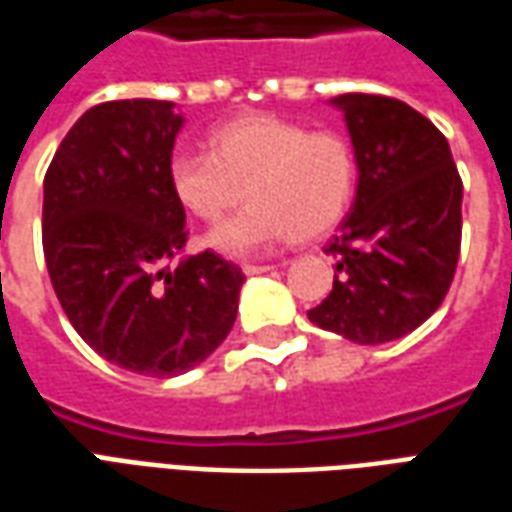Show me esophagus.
<instances>
[{"instance_id":"obj_1","label":"esophagus","mask_w":512,"mask_h":512,"mask_svg":"<svg viewBox=\"0 0 512 512\" xmlns=\"http://www.w3.org/2000/svg\"><path fill=\"white\" fill-rule=\"evenodd\" d=\"M244 274L246 277H255V274H266V271H271L274 266H268V263H244Z\"/></svg>"}]
</instances>
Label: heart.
Wrapping results in <instances>:
<instances>
[{
	"label": "heart",
	"mask_w": 512,
	"mask_h": 512,
	"mask_svg": "<svg viewBox=\"0 0 512 512\" xmlns=\"http://www.w3.org/2000/svg\"><path fill=\"white\" fill-rule=\"evenodd\" d=\"M208 145L211 153L172 156L169 186L202 222H219L246 189L249 205L208 235L222 255H263L285 238L312 241L343 219L354 197V145L337 131L249 115L213 128Z\"/></svg>",
	"instance_id": "1"
}]
</instances>
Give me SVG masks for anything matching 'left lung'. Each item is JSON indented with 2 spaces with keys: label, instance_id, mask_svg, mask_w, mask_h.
<instances>
[{
  "label": "left lung",
  "instance_id": "left-lung-1",
  "mask_svg": "<svg viewBox=\"0 0 512 512\" xmlns=\"http://www.w3.org/2000/svg\"><path fill=\"white\" fill-rule=\"evenodd\" d=\"M351 131L359 186L326 252L332 293L307 315L326 332L378 345L439 310L461 255L463 183L447 136L397 98H334Z\"/></svg>",
  "mask_w": 512,
  "mask_h": 512
}]
</instances>
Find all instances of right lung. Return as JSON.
Here are the masks:
<instances>
[{
  "instance_id": "right-lung-1",
  "label": "right lung",
  "mask_w": 512,
  "mask_h": 512,
  "mask_svg": "<svg viewBox=\"0 0 512 512\" xmlns=\"http://www.w3.org/2000/svg\"><path fill=\"white\" fill-rule=\"evenodd\" d=\"M183 117L172 101L87 109L43 178V255L62 310L106 362L180 376L222 345L241 268L211 249L183 255L186 211L169 186Z\"/></svg>"
}]
</instances>
